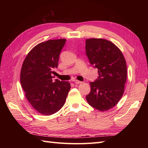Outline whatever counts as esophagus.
<instances>
[{
	"mask_svg": "<svg viewBox=\"0 0 148 148\" xmlns=\"http://www.w3.org/2000/svg\"><path fill=\"white\" fill-rule=\"evenodd\" d=\"M74 82H75V84H80V83H82V82H80V81H78V80H77V79H75V80H74L73 81Z\"/></svg>",
	"mask_w": 148,
	"mask_h": 148,
	"instance_id": "obj_1",
	"label": "esophagus"
}]
</instances>
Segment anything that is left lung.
Returning <instances> with one entry per match:
<instances>
[{
	"label": "left lung",
	"mask_w": 148,
	"mask_h": 148,
	"mask_svg": "<svg viewBox=\"0 0 148 148\" xmlns=\"http://www.w3.org/2000/svg\"><path fill=\"white\" fill-rule=\"evenodd\" d=\"M86 53L90 64L98 70V77L91 82L86 96L88 104L100 111L112 108L122 97L127 80V65L120 49L104 39H88Z\"/></svg>",
	"instance_id": "left-lung-1"
}]
</instances>
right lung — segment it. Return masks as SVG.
Segmentation results:
<instances>
[{
  "label": "right lung",
  "instance_id": "obj_1",
  "mask_svg": "<svg viewBox=\"0 0 148 148\" xmlns=\"http://www.w3.org/2000/svg\"><path fill=\"white\" fill-rule=\"evenodd\" d=\"M66 39L48 40L31 49L22 65L20 82L25 96L39 113L51 115L64 106L70 89L68 82L53 80Z\"/></svg>",
  "mask_w": 148,
  "mask_h": 148
}]
</instances>
